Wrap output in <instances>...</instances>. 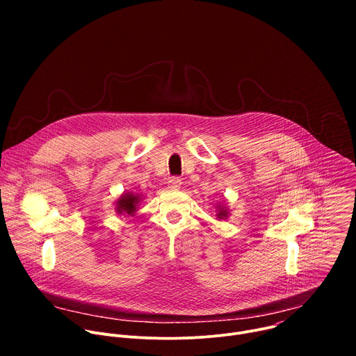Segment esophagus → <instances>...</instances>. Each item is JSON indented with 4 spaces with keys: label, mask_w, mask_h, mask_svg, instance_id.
Instances as JSON below:
<instances>
[{
    "label": "esophagus",
    "mask_w": 356,
    "mask_h": 356,
    "mask_svg": "<svg viewBox=\"0 0 356 356\" xmlns=\"http://www.w3.org/2000/svg\"><path fill=\"white\" fill-rule=\"evenodd\" d=\"M168 186L170 190H179L181 187V180L179 177H172L169 181H168Z\"/></svg>",
    "instance_id": "1"
}]
</instances>
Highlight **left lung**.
<instances>
[{"label":"left lung","instance_id":"8db88e82","mask_svg":"<svg viewBox=\"0 0 356 356\" xmlns=\"http://www.w3.org/2000/svg\"><path fill=\"white\" fill-rule=\"evenodd\" d=\"M216 209H217V218L218 220H227L229 217V210H228L227 206L218 204Z\"/></svg>","mask_w":356,"mask_h":356}]
</instances>
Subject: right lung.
I'll return each instance as SVG.
<instances>
[{
	"instance_id": "1",
	"label": "right lung",
	"mask_w": 356,
	"mask_h": 356,
	"mask_svg": "<svg viewBox=\"0 0 356 356\" xmlns=\"http://www.w3.org/2000/svg\"><path fill=\"white\" fill-rule=\"evenodd\" d=\"M142 201V194H136L132 191L122 193L115 201V211L120 216H134L139 202Z\"/></svg>"
}]
</instances>
